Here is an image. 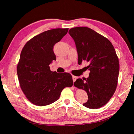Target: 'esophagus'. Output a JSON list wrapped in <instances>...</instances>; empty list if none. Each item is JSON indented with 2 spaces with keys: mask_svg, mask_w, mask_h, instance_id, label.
Listing matches in <instances>:
<instances>
[{
  "mask_svg": "<svg viewBox=\"0 0 134 134\" xmlns=\"http://www.w3.org/2000/svg\"><path fill=\"white\" fill-rule=\"evenodd\" d=\"M77 77H76V76H72V80H73L74 82H75L76 81V80H77Z\"/></svg>",
  "mask_w": 134,
  "mask_h": 134,
  "instance_id": "1",
  "label": "esophagus"
}]
</instances>
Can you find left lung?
Segmentation results:
<instances>
[{
  "mask_svg": "<svg viewBox=\"0 0 134 134\" xmlns=\"http://www.w3.org/2000/svg\"><path fill=\"white\" fill-rule=\"evenodd\" d=\"M78 53V63L86 62L87 79H78L74 85L85 90L86 108L95 109L105 105L116 91L119 72V62L111 42L103 35L87 27H76L69 31Z\"/></svg>",
  "mask_w": 134,
  "mask_h": 134,
  "instance_id": "left-lung-1",
  "label": "left lung"
}]
</instances>
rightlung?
Wrapping results in <instances>:
<instances>
[{"instance_id": "right-lung-1", "label": "right lung", "mask_w": 134, "mask_h": 134, "mask_svg": "<svg viewBox=\"0 0 134 134\" xmlns=\"http://www.w3.org/2000/svg\"><path fill=\"white\" fill-rule=\"evenodd\" d=\"M68 29H54L38 34L26 43L21 51L17 66L18 81L25 97L34 105L46 106L54 102L64 88L73 85L69 73L52 71L49 67L56 60L54 45Z\"/></svg>"}]
</instances>
